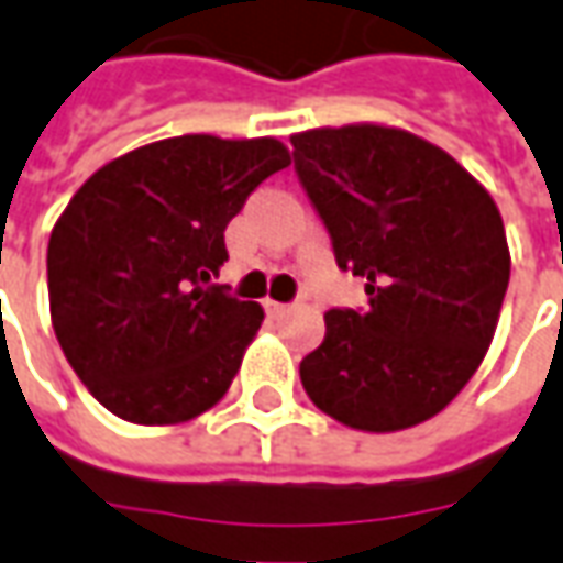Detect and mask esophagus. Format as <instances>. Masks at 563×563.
<instances>
[{"label":"esophagus","instance_id":"1","mask_svg":"<svg viewBox=\"0 0 563 563\" xmlns=\"http://www.w3.org/2000/svg\"><path fill=\"white\" fill-rule=\"evenodd\" d=\"M265 310H268L271 317H283V313H289V305H280V301H265Z\"/></svg>","mask_w":563,"mask_h":563}]
</instances>
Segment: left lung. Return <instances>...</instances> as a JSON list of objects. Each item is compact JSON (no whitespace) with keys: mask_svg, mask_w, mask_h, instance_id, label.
Instances as JSON below:
<instances>
[{"mask_svg":"<svg viewBox=\"0 0 563 563\" xmlns=\"http://www.w3.org/2000/svg\"><path fill=\"white\" fill-rule=\"evenodd\" d=\"M295 173L338 268L368 308L329 310L301 360L310 402L344 427L396 432L439 415L485 360L509 286L506 228L445 148L387 124L292 133Z\"/></svg>","mask_w":563,"mask_h":563,"instance_id":"obj_1","label":"left lung"}]
</instances>
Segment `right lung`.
Returning <instances> with one entry per match:
<instances>
[{
	"label": "right lung",
	"mask_w": 563,
	"mask_h": 563,
	"mask_svg": "<svg viewBox=\"0 0 563 563\" xmlns=\"http://www.w3.org/2000/svg\"><path fill=\"white\" fill-rule=\"evenodd\" d=\"M283 167L274 136L186 133L109 161L66 203L48 241L51 322L115 418L173 427L225 396L265 310L210 280L228 222Z\"/></svg>",
	"instance_id": "obj_1"
}]
</instances>
